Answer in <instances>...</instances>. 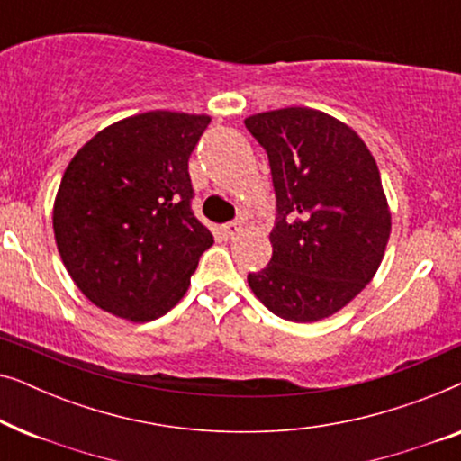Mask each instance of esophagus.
I'll use <instances>...</instances> for the list:
<instances>
[{"mask_svg": "<svg viewBox=\"0 0 461 461\" xmlns=\"http://www.w3.org/2000/svg\"><path fill=\"white\" fill-rule=\"evenodd\" d=\"M241 229H243V226H241V222H237V220H235V222H226V224H222V235L226 239H232V237H237L239 232H241Z\"/></svg>", "mask_w": 461, "mask_h": 461, "instance_id": "esophagus-1", "label": "esophagus"}]
</instances>
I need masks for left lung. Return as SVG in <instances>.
<instances>
[{"mask_svg":"<svg viewBox=\"0 0 461 461\" xmlns=\"http://www.w3.org/2000/svg\"><path fill=\"white\" fill-rule=\"evenodd\" d=\"M245 128L267 150L276 197L273 258L248 283L276 317L312 323L365 289L386 251L390 210L365 142L327 113L289 106Z\"/></svg>","mask_w":461,"mask_h":461,"instance_id":"left-lung-1","label":"left lung"}]
</instances>
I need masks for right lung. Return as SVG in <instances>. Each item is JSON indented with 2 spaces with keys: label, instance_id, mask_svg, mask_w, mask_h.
<instances>
[{
  "label": "right lung",
  "instance_id": "obj_1",
  "mask_svg": "<svg viewBox=\"0 0 461 461\" xmlns=\"http://www.w3.org/2000/svg\"><path fill=\"white\" fill-rule=\"evenodd\" d=\"M210 117L149 111L77 150L54 201L65 267L92 304L144 323L178 304L212 232L191 210L188 157Z\"/></svg>",
  "mask_w": 461,
  "mask_h": 461
}]
</instances>
